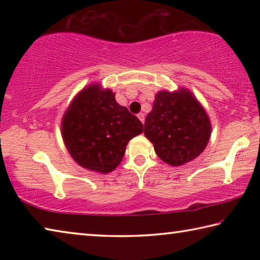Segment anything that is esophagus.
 <instances>
[{"mask_svg":"<svg viewBox=\"0 0 260 260\" xmlns=\"http://www.w3.org/2000/svg\"><path fill=\"white\" fill-rule=\"evenodd\" d=\"M138 118H139V119H140L141 121L144 122V113H142V112L139 113V114H138Z\"/></svg>","mask_w":260,"mask_h":260,"instance_id":"obj_1","label":"esophagus"}]
</instances>
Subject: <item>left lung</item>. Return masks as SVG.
<instances>
[{"instance_id":"obj_1","label":"left lung","mask_w":260,"mask_h":260,"mask_svg":"<svg viewBox=\"0 0 260 260\" xmlns=\"http://www.w3.org/2000/svg\"><path fill=\"white\" fill-rule=\"evenodd\" d=\"M144 135L161 160L180 166L204 151L211 124L203 107L188 90H161L146 118Z\"/></svg>"}]
</instances>
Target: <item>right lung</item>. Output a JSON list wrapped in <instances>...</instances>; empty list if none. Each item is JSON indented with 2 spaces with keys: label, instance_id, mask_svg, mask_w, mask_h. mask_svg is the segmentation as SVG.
I'll return each instance as SVG.
<instances>
[{
  "label": "right lung",
  "instance_id": "right-lung-1",
  "mask_svg": "<svg viewBox=\"0 0 260 260\" xmlns=\"http://www.w3.org/2000/svg\"><path fill=\"white\" fill-rule=\"evenodd\" d=\"M142 132L138 117L118 104L111 90L99 85L81 90L61 121L70 155L80 166L100 173L116 169L128 141Z\"/></svg>",
  "mask_w": 260,
  "mask_h": 260
}]
</instances>
